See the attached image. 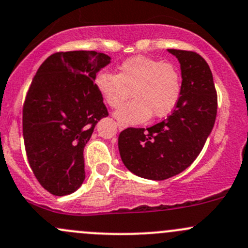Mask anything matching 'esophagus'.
<instances>
[{"mask_svg": "<svg viewBox=\"0 0 248 248\" xmlns=\"http://www.w3.org/2000/svg\"><path fill=\"white\" fill-rule=\"evenodd\" d=\"M117 127H119V129L121 131V129H124V126H122L121 124H117Z\"/></svg>", "mask_w": 248, "mask_h": 248, "instance_id": "1", "label": "esophagus"}]
</instances>
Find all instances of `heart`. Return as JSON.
<instances>
[{
    "instance_id": "b5f03b06",
    "label": "heart",
    "mask_w": 248,
    "mask_h": 248,
    "mask_svg": "<svg viewBox=\"0 0 248 248\" xmlns=\"http://www.w3.org/2000/svg\"><path fill=\"white\" fill-rule=\"evenodd\" d=\"M96 87L110 108H119L115 116L124 124H136L152 117H164L174 110L181 96V76L174 64L137 56L119 67V74L101 72Z\"/></svg>"
}]
</instances>
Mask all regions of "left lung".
<instances>
[{
  "label": "left lung",
  "mask_w": 248,
  "mask_h": 248,
  "mask_svg": "<svg viewBox=\"0 0 248 248\" xmlns=\"http://www.w3.org/2000/svg\"><path fill=\"white\" fill-rule=\"evenodd\" d=\"M181 64V96L172 112L149 128L129 127L119 136L128 170L149 180H166L188 168L204 147L217 114L211 69L199 54L168 49Z\"/></svg>",
  "instance_id": "left-lung-1"
}]
</instances>
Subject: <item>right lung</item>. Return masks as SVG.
<instances>
[{"label":"right lung","mask_w":248,"mask_h":248,"mask_svg":"<svg viewBox=\"0 0 248 248\" xmlns=\"http://www.w3.org/2000/svg\"><path fill=\"white\" fill-rule=\"evenodd\" d=\"M109 63L103 52H55L32 79L22 108L25 150L36 179L54 196L84 182V147L109 115L94 79Z\"/></svg>","instance_id":"1"}]
</instances>
